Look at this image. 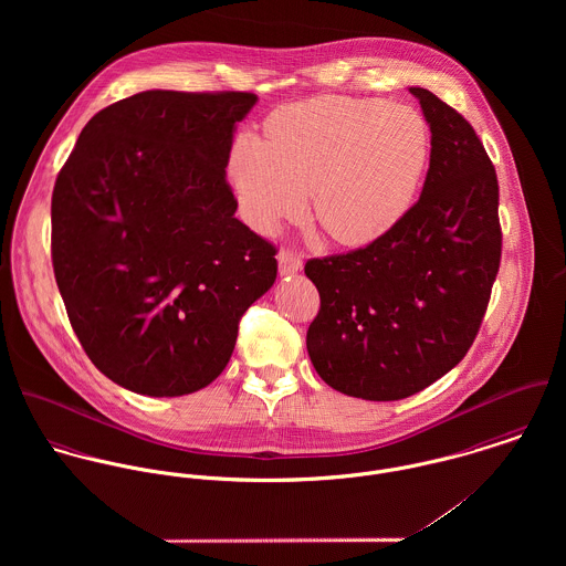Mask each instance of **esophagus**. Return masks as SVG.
Returning a JSON list of instances; mask_svg holds the SVG:
<instances>
[{
  "instance_id": "esophagus-1",
  "label": "esophagus",
  "mask_w": 566,
  "mask_h": 566,
  "mask_svg": "<svg viewBox=\"0 0 566 566\" xmlns=\"http://www.w3.org/2000/svg\"><path fill=\"white\" fill-rule=\"evenodd\" d=\"M276 259H279V272H281V276H292V274H296V272L303 270L301 256H296V254L290 252V250L279 252Z\"/></svg>"
}]
</instances>
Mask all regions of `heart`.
Listing matches in <instances>:
<instances>
[{
    "label": "heart",
    "mask_w": 566,
    "mask_h": 566,
    "mask_svg": "<svg viewBox=\"0 0 566 566\" xmlns=\"http://www.w3.org/2000/svg\"><path fill=\"white\" fill-rule=\"evenodd\" d=\"M431 155L418 111L377 97H314L276 108L265 139L240 135L229 178L245 222L274 233L301 220L312 191L314 218L333 242L381 240L411 209Z\"/></svg>",
    "instance_id": "1"
}]
</instances>
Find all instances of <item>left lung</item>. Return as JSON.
I'll return each mask as SVG.
<instances>
[{
  "instance_id": "1",
  "label": "left lung",
  "mask_w": 566,
  "mask_h": 566,
  "mask_svg": "<svg viewBox=\"0 0 566 566\" xmlns=\"http://www.w3.org/2000/svg\"><path fill=\"white\" fill-rule=\"evenodd\" d=\"M431 130L418 202L381 240L305 265L321 292L307 331L326 386L366 401L411 397L471 348L499 272V185L473 126L409 86Z\"/></svg>"
}]
</instances>
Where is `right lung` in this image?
<instances>
[{"label": "right lung", "instance_id": "add662e5", "mask_svg": "<svg viewBox=\"0 0 566 566\" xmlns=\"http://www.w3.org/2000/svg\"><path fill=\"white\" fill-rule=\"evenodd\" d=\"M254 93L142 91L88 119L52 196V263L84 353L182 397L227 368L276 250L235 218L227 165Z\"/></svg>", "mask_w": 566, "mask_h": 566}]
</instances>
